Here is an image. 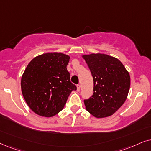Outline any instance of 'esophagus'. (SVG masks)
Listing matches in <instances>:
<instances>
[{
	"label": "esophagus",
	"instance_id": "obj_1",
	"mask_svg": "<svg viewBox=\"0 0 151 151\" xmlns=\"http://www.w3.org/2000/svg\"><path fill=\"white\" fill-rule=\"evenodd\" d=\"M77 91L79 92V91H80V89H81V86H80V85H77Z\"/></svg>",
	"mask_w": 151,
	"mask_h": 151
}]
</instances>
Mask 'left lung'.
<instances>
[{"label":"left lung","instance_id":"8db88e82","mask_svg":"<svg viewBox=\"0 0 151 151\" xmlns=\"http://www.w3.org/2000/svg\"><path fill=\"white\" fill-rule=\"evenodd\" d=\"M93 77L92 96L84 100L88 112L96 118L113 114L123 105L130 86L129 72L119 59L106 54L82 56Z\"/></svg>","mask_w":151,"mask_h":151}]
</instances>
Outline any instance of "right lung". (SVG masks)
Masks as SVG:
<instances>
[{
  "mask_svg": "<svg viewBox=\"0 0 151 151\" xmlns=\"http://www.w3.org/2000/svg\"><path fill=\"white\" fill-rule=\"evenodd\" d=\"M70 57L50 52L34 58L21 78V91L26 103L38 115L51 117L61 111L72 90L67 70Z\"/></svg>",
  "mask_w": 151,
  "mask_h": 151,
  "instance_id": "obj_1",
  "label": "right lung"
}]
</instances>
